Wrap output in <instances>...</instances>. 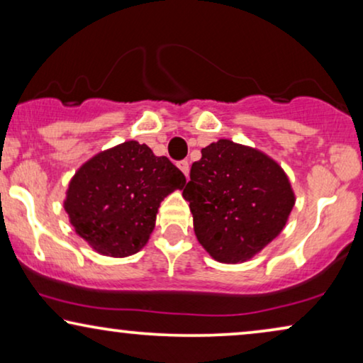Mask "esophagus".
I'll return each instance as SVG.
<instances>
[{
    "instance_id": "esophagus-1",
    "label": "esophagus",
    "mask_w": 363,
    "mask_h": 363,
    "mask_svg": "<svg viewBox=\"0 0 363 363\" xmlns=\"http://www.w3.org/2000/svg\"><path fill=\"white\" fill-rule=\"evenodd\" d=\"M178 168L183 172V175L188 177V173H190V163H188V160L178 162Z\"/></svg>"
}]
</instances>
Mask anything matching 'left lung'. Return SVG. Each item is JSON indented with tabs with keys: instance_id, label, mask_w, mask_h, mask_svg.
Masks as SVG:
<instances>
[{
	"instance_id": "8db88e82",
	"label": "left lung",
	"mask_w": 363,
	"mask_h": 363,
	"mask_svg": "<svg viewBox=\"0 0 363 363\" xmlns=\"http://www.w3.org/2000/svg\"><path fill=\"white\" fill-rule=\"evenodd\" d=\"M200 245L220 262H245L279 236L296 196L279 163L220 138L201 148L183 188Z\"/></svg>"
}]
</instances>
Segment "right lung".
<instances>
[{
  "label": "right lung",
  "mask_w": 363,
  "mask_h": 363,
  "mask_svg": "<svg viewBox=\"0 0 363 363\" xmlns=\"http://www.w3.org/2000/svg\"><path fill=\"white\" fill-rule=\"evenodd\" d=\"M185 183V175L167 157L128 140L79 168L69 182L64 210L92 250L125 257L147 245L163 198Z\"/></svg>",
  "instance_id": "add662e5"
}]
</instances>
